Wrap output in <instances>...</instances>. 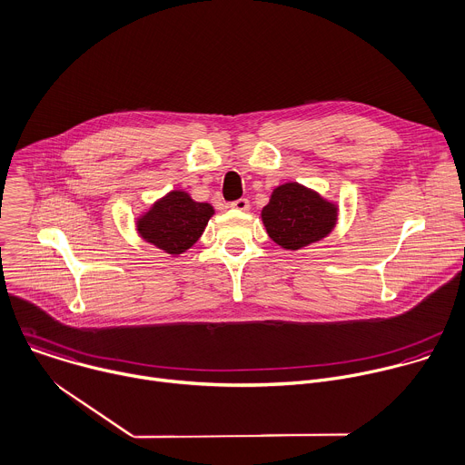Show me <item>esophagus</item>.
<instances>
[{"mask_svg":"<svg viewBox=\"0 0 465 465\" xmlns=\"http://www.w3.org/2000/svg\"><path fill=\"white\" fill-rule=\"evenodd\" d=\"M231 207H232V209H236V211L245 213V211H249V200H247V198H240V200L232 202V203H231Z\"/></svg>","mask_w":465,"mask_h":465,"instance_id":"esophagus-1","label":"esophagus"}]
</instances>
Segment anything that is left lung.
<instances>
[{
	"mask_svg": "<svg viewBox=\"0 0 465 465\" xmlns=\"http://www.w3.org/2000/svg\"><path fill=\"white\" fill-rule=\"evenodd\" d=\"M262 220L272 242L295 251L319 242L333 229L337 207L299 183H286L271 194Z\"/></svg>",
	"mask_w": 465,
	"mask_h": 465,
	"instance_id": "left-lung-1",
	"label": "left lung"
}]
</instances>
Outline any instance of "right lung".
<instances>
[{
	"instance_id": "1",
	"label": "right lung",
	"mask_w": 465,
	"mask_h": 465,
	"mask_svg": "<svg viewBox=\"0 0 465 465\" xmlns=\"http://www.w3.org/2000/svg\"><path fill=\"white\" fill-rule=\"evenodd\" d=\"M214 209L194 202L187 193L173 191L137 222L139 234L168 254H181L203 234Z\"/></svg>"
}]
</instances>
